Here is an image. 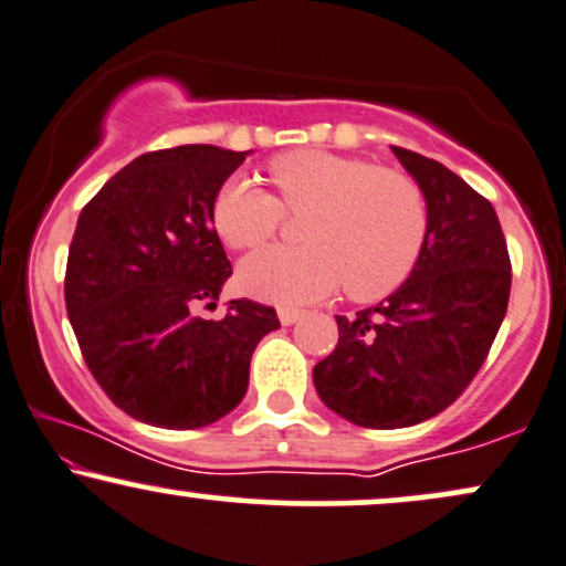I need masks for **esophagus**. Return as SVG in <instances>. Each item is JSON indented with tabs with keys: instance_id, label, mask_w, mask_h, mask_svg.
<instances>
[{
	"instance_id": "34e87169",
	"label": "esophagus",
	"mask_w": 566,
	"mask_h": 566,
	"mask_svg": "<svg viewBox=\"0 0 566 566\" xmlns=\"http://www.w3.org/2000/svg\"><path fill=\"white\" fill-rule=\"evenodd\" d=\"M303 318V311L301 308H279V322H282L284 326L301 322Z\"/></svg>"
}]
</instances>
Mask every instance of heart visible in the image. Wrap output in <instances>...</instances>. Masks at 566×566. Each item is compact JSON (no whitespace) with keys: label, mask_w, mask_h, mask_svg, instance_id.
I'll return each mask as SVG.
<instances>
[{"label":"heart","mask_w":566,"mask_h":566,"mask_svg":"<svg viewBox=\"0 0 566 566\" xmlns=\"http://www.w3.org/2000/svg\"><path fill=\"white\" fill-rule=\"evenodd\" d=\"M276 197L244 176L218 189L213 227L234 250L274 234L282 210L303 213L305 244H274L240 263L237 282L258 301L301 305L339 284L353 301H379L406 282L427 240V200L411 176L348 155L301 149L271 160Z\"/></svg>","instance_id":"1"}]
</instances>
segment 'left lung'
Returning <instances> with one entry per match:
<instances>
[{
	"label": "left lung",
	"mask_w": 566,
	"mask_h": 566,
	"mask_svg": "<svg viewBox=\"0 0 566 566\" xmlns=\"http://www.w3.org/2000/svg\"><path fill=\"white\" fill-rule=\"evenodd\" d=\"M392 153L424 192V248L382 303L335 316L337 348L313 366L326 408L371 430L413 427L446 411L480 371L512 290L493 206L442 163L403 147Z\"/></svg>",
	"instance_id": "obj_1"
}]
</instances>
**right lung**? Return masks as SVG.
Returning <instances> with one entry per match:
<instances>
[{"mask_svg":"<svg viewBox=\"0 0 566 566\" xmlns=\"http://www.w3.org/2000/svg\"><path fill=\"white\" fill-rule=\"evenodd\" d=\"M250 153L181 145L139 155L81 210L67 250L65 305L102 390L128 417L195 430L227 417L248 392L255 345L276 311L216 305L231 263L213 229V200Z\"/></svg>","mask_w":566,"mask_h":566,"instance_id":"1","label":"right lung"}]
</instances>
